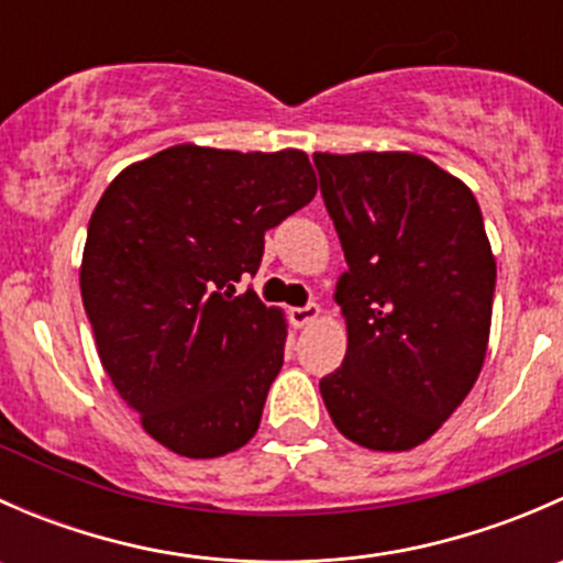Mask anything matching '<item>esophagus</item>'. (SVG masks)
<instances>
[{"label":"esophagus","mask_w":563,"mask_h":563,"mask_svg":"<svg viewBox=\"0 0 563 563\" xmlns=\"http://www.w3.org/2000/svg\"><path fill=\"white\" fill-rule=\"evenodd\" d=\"M318 313H321V308H318L316 302H310V305H302V308L288 310V318H291L294 327H308L310 321H316Z\"/></svg>","instance_id":"34e87169"}]
</instances>
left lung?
I'll list each match as a JSON object with an SVG mask.
<instances>
[{
    "mask_svg": "<svg viewBox=\"0 0 563 563\" xmlns=\"http://www.w3.org/2000/svg\"><path fill=\"white\" fill-rule=\"evenodd\" d=\"M349 272L343 365L321 378L334 428L376 452L428 441L465 400L490 338L496 258L474 192L411 152H316Z\"/></svg>",
    "mask_w": 563,
    "mask_h": 563,
    "instance_id": "1",
    "label": "left lung"
}]
</instances>
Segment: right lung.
I'll list each match as a JSON object with an SVG mask.
<instances>
[{"label": "right lung", "mask_w": 563, "mask_h": 563, "mask_svg": "<svg viewBox=\"0 0 563 563\" xmlns=\"http://www.w3.org/2000/svg\"><path fill=\"white\" fill-rule=\"evenodd\" d=\"M316 190L299 150L179 144L124 168L95 207L81 297L100 362L176 455H229L258 430L286 321L253 288L236 297V283Z\"/></svg>", "instance_id": "1"}]
</instances>
